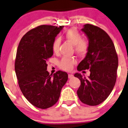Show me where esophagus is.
<instances>
[{"mask_svg": "<svg viewBox=\"0 0 128 128\" xmlns=\"http://www.w3.org/2000/svg\"><path fill=\"white\" fill-rule=\"evenodd\" d=\"M73 77V74H71V73H69L68 74V78H72Z\"/></svg>", "mask_w": 128, "mask_h": 128, "instance_id": "34e87169", "label": "esophagus"}]
</instances>
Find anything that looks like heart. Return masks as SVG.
Listing matches in <instances>:
<instances>
[{
  "instance_id": "b5f03b06",
  "label": "heart",
  "mask_w": 128,
  "mask_h": 128,
  "mask_svg": "<svg viewBox=\"0 0 128 128\" xmlns=\"http://www.w3.org/2000/svg\"><path fill=\"white\" fill-rule=\"evenodd\" d=\"M64 36L67 40L75 46V50L80 55H84L87 53L89 48V42L86 39L82 38L80 33L75 28L70 29L64 34ZM60 39L58 38L54 40L53 44V50L54 52H58L60 46ZM76 63L74 58L64 56L59 63V66L64 70H70L73 65Z\"/></svg>"
}]
</instances>
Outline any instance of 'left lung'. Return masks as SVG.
Wrapping results in <instances>:
<instances>
[{
    "label": "left lung",
    "mask_w": 128,
    "mask_h": 128,
    "mask_svg": "<svg viewBox=\"0 0 128 128\" xmlns=\"http://www.w3.org/2000/svg\"><path fill=\"white\" fill-rule=\"evenodd\" d=\"M82 31L88 38L89 48L77 70L90 69V75L86 78L80 73L74 75L80 80L77 95L84 104L97 106L107 98L115 86L118 60L114 44L106 32L89 24Z\"/></svg>",
    "instance_id": "left-lung-1"
}]
</instances>
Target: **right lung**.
I'll return each instance as SVG.
<instances>
[{"instance_id": "right-lung-1", "label": "right lung", "mask_w": 128, "mask_h": 128, "mask_svg": "<svg viewBox=\"0 0 128 128\" xmlns=\"http://www.w3.org/2000/svg\"><path fill=\"white\" fill-rule=\"evenodd\" d=\"M63 27L39 26L26 33L18 46L15 70L18 86L26 98L38 108L56 104L68 78L66 72L58 71L52 76L47 71L53 42Z\"/></svg>"}]
</instances>
